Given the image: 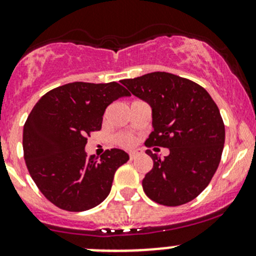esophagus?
Returning <instances> with one entry per match:
<instances>
[{
  "instance_id": "esophagus-1",
  "label": "esophagus",
  "mask_w": 256,
  "mask_h": 256,
  "mask_svg": "<svg viewBox=\"0 0 256 256\" xmlns=\"http://www.w3.org/2000/svg\"><path fill=\"white\" fill-rule=\"evenodd\" d=\"M128 156H130V160H135L136 158V154H135V152H131V154H128Z\"/></svg>"
}]
</instances>
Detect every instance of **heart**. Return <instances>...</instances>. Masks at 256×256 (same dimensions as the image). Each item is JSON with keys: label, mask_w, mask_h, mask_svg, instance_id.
<instances>
[{"label": "heart", "mask_w": 256, "mask_h": 256, "mask_svg": "<svg viewBox=\"0 0 256 256\" xmlns=\"http://www.w3.org/2000/svg\"><path fill=\"white\" fill-rule=\"evenodd\" d=\"M118 142H120L122 146L125 147H132L135 144V138L132 136H128V135H122L118 138Z\"/></svg>", "instance_id": "heart-1"}]
</instances>
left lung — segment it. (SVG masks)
Here are the masks:
<instances>
[{
  "mask_svg": "<svg viewBox=\"0 0 256 256\" xmlns=\"http://www.w3.org/2000/svg\"><path fill=\"white\" fill-rule=\"evenodd\" d=\"M121 82L152 108L154 131L144 144L170 150L164 158L146 151L154 167L142 180L144 192L168 207L190 202L204 190L220 162L226 128L218 106L204 88L166 72Z\"/></svg>",
  "mask_w": 256,
  "mask_h": 256,
  "instance_id": "8db88e82",
  "label": "left lung"
}]
</instances>
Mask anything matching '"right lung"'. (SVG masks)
Masks as SVG:
<instances>
[{
  "label": "right lung",
  "instance_id": "add662e5",
  "mask_svg": "<svg viewBox=\"0 0 256 256\" xmlns=\"http://www.w3.org/2000/svg\"><path fill=\"white\" fill-rule=\"evenodd\" d=\"M130 92L118 82H76L43 95L23 128L28 172L49 202L69 212L96 207L109 196L114 174L128 161L118 148L88 156V136L102 128L105 109Z\"/></svg>",
  "mask_w": 256,
  "mask_h": 256
}]
</instances>
